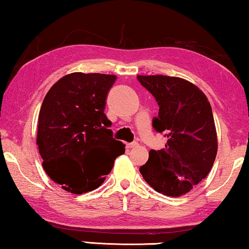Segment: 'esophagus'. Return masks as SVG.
Here are the masks:
<instances>
[{
    "label": "esophagus",
    "instance_id": "1",
    "mask_svg": "<svg viewBox=\"0 0 249 249\" xmlns=\"http://www.w3.org/2000/svg\"><path fill=\"white\" fill-rule=\"evenodd\" d=\"M136 147H138V142H130V143H127V148H128V149L136 148Z\"/></svg>",
    "mask_w": 249,
    "mask_h": 249
}]
</instances>
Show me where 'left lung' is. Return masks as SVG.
I'll use <instances>...</instances> for the list:
<instances>
[{"mask_svg": "<svg viewBox=\"0 0 249 249\" xmlns=\"http://www.w3.org/2000/svg\"><path fill=\"white\" fill-rule=\"evenodd\" d=\"M137 78L160 106L153 127L167 137L165 148L151 149L139 171L158 193L184 196L207 178L217 156L210 102L196 85L184 78L165 75H138Z\"/></svg>", "mask_w": 249, "mask_h": 249, "instance_id": "obj_1", "label": "left lung"}]
</instances>
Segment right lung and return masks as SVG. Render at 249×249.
<instances>
[{
	"label": "right lung",
	"instance_id": "1",
	"mask_svg": "<svg viewBox=\"0 0 249 249\" xmlns=\"http://www.w3.org/2000/svg\"><path fill=\"white\" fill-rule=\"evenodd\" d=\"M116 75L71 73L47 93L38 118L37 145L42 167L74 194L102 184L124 145L112 137L104 113Z\"/></svg>",
	"mask_w": 249,
	"mask_h": 249
}]
</instances>
